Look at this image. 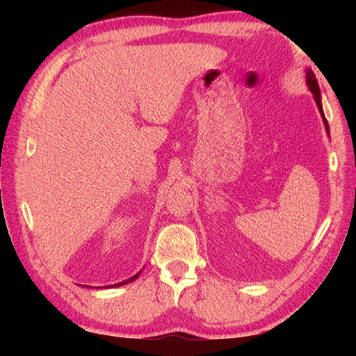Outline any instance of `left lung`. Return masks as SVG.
Instances as JSON below:
<instances>
[{
  "label": "left lung",
  "mask_w": 356,
  "mask_h": 356,
  "mask_svg": "<svg viewBox=\"0 0 356 356\" xmlns=\"http://www.w3.org/2000/svg\"><path fill=\"white\" fill-rule=\"evenodd\" d=\"M306 83H308V86H309V89H311V92L314 94V100H316V104H317V106H318V111L322 113V118H323V122H325V129L328 130V122H327V119H325V116H323V110H322L321 89H318V84H317V80H316V75L312 74L311 70L306 72Z\"/></svg>",
  "instance_id": "8db88e82"
}]
</instances>
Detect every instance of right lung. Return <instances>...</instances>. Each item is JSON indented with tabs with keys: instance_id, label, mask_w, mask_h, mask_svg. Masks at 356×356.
I'll list each match as a JSON object with an SVG mask.
<instances>
[{
	"instance_id": "right-lung-1",
	"label": "right lung",
	"mask_w": 356,
	"mask_h": 356,
	"mask_svg": "<svg viewBox=\"0 0 356 356\" xmlns=\"http://www.w3.org/2000/svg\"><path fill=\"white\" fill-rule=\"evenodd\" d=\"M138 276H140V273L135 275V276H131V278H130V280H127V281H124V282H119V284H114V286H122V284H127V282H131V281H134V280H136Z\"/></svg>"
}]
</instances>
